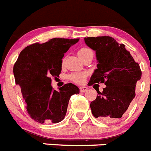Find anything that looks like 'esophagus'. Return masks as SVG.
<instances>
[{"label": "esophagus", "mask_w": 151, "mask_h": 151, "mask_svg": "<svg viewBox=\"0 0 151 151\" xmlns=\"http://www.w3.org/2000/svg\"><path fill=\"white\" fill-rule=\"evenodd\" d=\"M88 88L86 87V86H82V87H80V92H84L86 91H87Z\"/></svg>", "instance_id": "34e87169"}]
</instances>
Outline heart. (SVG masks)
Listing matches in <instances>:
<instances>
[{
    "mask_svg": "<svg viewBox=\"0 0 151 151\" xmlns=\"http://www.w3.org/2000/svg\"><path fill=\"white\" fill-rule=\"evenodd\" d=\"M90 51H92V50L88 48H82L79 50L77 53H78V55L80 56V58L82 59L83 56L86 53H87L88 52H90ZM86 76H87V74L85 72H74L72 73V74H70L68 76V78L70 81L75 83L81 84L83 83H84V81H86Z\"/></svg>",
    "mask_w": 151,
    "mask_h": 151,
    "instance_id": "b5f03b06",
    "label": "heart"
}]
</instances>
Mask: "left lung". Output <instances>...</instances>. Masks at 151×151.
<instances>
[{
	"instance_id": "obj_1",
	"label": "left lung",
	"mask_w": 151,
	"mask_h": 151,
	"mask_svg": "<svg viewBox=\"0 0 151 151\" xmlns=\"http://www.w3.org/2000/svg\"><path fill=\"white\" fill-rule=\"evenodd\" d=\"M84 40L96 51L98 60L97 69L88 84L106 85L102 92L96 90L99 96L90 103L92 114L102 122L116 121L135 98L142 70L124 44H119L111 37H85Z\"/></svg>"
}]
</instances>
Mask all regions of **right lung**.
Segmentation results:
<instances>
[{"label": "right lung", "instance_id": "right-lung-1", "mask_svg": "<svg viewBox=\"0 0 151 151\" xmlns=\"http://www.w3.org/2000/svg\"><path fill=\"white\" fill-rule=\"evenodd\" d=\"M79 39L52 38L35 43L20 52L13 66L15 82L19 86L25 108L31 118L40 123H55L65 118L72 95L79 88L66 83L54 90L51 77H59L62 59Z\"/></svg>", "mask_w": 151, "mask_h": 151}]
</instances>
